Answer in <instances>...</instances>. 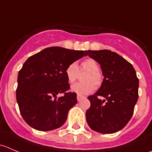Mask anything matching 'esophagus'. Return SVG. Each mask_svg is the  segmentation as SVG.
Wrapping results in <instances>:
<instances>
[{"instance_id": "obj_1", "label": "esophagus", "mask_w": 152, "mask_h": 152, "mask_svg": "<svg viewBox=\"0 0 152 152\" xmlns=\"http://www.w3.org/2000/svg\"><path fill=\"white\" fill-rule=\"evenodd\" d=\"M84 96H81V95H77V101L78 102H80L82 99H84Z\"/></svg>"}]
</instances>
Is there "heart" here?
Returning <instances> with one entry per match:
<instances>
[{
	"label": "heart",
	"instance_id": "heart-1",
	"mask_svg": "<svg viewBox=\"0 0 152 152\" xmlns=\"http://www.w3.org/2000/svg\"><path fill=\"white\" fill-rule=\"evenodd\" d=\"M80 71L87 72L82 77L83 82H78L72 85L71 90L79 95H87L100 87L103 82V75L99 71V65L96 60L91 58L82 61ZM79 70L76 62H72L65 69V76L69 83L72 84L77 79Z\"/></svg>",
	"mask_w": 152,
	"mask_h": 152
}]
</instances>
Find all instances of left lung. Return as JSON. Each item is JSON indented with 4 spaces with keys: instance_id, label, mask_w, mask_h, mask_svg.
Returning <instances> with one entry per match:
<instances>
[{
    "instance_id": "8db88e82",
    "label": "left lung",
    "mask_w": 152,
    "mask_h": 152,
    "mask_svg": "<svg viewBox=\"0 0 152 152\" xmlns=\"http://www.w3.org/2000/svg\"><path fill=\"white\" fill-rule=\"evenodd\" d=\"M87 53L100 64L104 76L99 90L87 98L90 102L86 112L87 124L98 132H117L129 121L138 99L139 79L135 70L115 52L89 50Z\"/></svg>"
}]
</instances>
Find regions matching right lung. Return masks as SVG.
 Returning a JSON list of instances; mask_svg holds the SVG:
<instances>
[{"instance_id": "obj_1", "label": "right lung", "mask_w": 152, "mask_h": 152, "mask_svg": "<svg viewBox=\"0 0 152 152\" xmlns=\"http://www.w3.org/2000/svg\"><path fill=\"white\" fill-rule=\"evenodd\" d=\"M87 55L86 50L50 47L28 58L18 76L16 99L23 118L32 128L50 131L62 126L76 93L69 92L65 69ZM62 93L61 97L56 96Z\"/></svg>"}]
</instances>
